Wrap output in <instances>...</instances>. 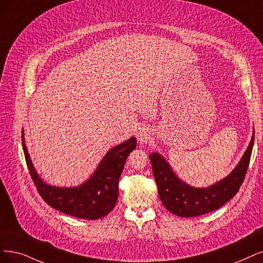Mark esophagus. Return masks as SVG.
Returning a JSON list of instances; mask_svg holds the SVG:
<instances>
[{
	"label": "esophagus",
	"mask_w": 263,
	"mask_h": 263,
	"mask_svg": "<svg viewBox=\"0 0 263 263\" xmlns=\"http://www.w3.org/2000/svg\"><path fill=\"white\" fill-rule=\"evenodd\" d=\"M135 137H137V139L140 143H142V144L146 143L149 140L151 131L148 128H146V126H141V128H139L137 130V132H135Z\"/></svg>",
	"instance_id": "obj_1"
}]
</instances>
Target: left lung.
I'll use <instances>...</instances> for the list:
<instances>
[{
    "label": "left lung",
    "mask_w": 263,
    "mask_h": 263,
    "mask_svg": "<svg viewBox=\"0 0 263 263\" xmlns=\"http://www.w3.org/2000/svg\"><path fill=\"white\" fill-rule=\"evenodd\" d=\"M255 133L244 156L230 176L206 189H196L181 181L161 155L152 153L149 160L163 206L179 217H198L217 210L236 195L244 182L254 146Z\"/></svg>",
    "instance_id": "obj_1"
}]
</instances>
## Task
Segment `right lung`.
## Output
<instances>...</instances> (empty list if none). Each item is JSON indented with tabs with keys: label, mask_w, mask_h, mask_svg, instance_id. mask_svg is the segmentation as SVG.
Masks as SVG:
<instances>
[{
	"label": "right lung",
	"mask_w": 263,
	"mask_h": 263,
	"mask_svg": "<svg viewBox=\"0 0 263 263\" xmlns=\"http://www.w3.org/2000/svg\"><path fill=\"white\" fill-rule=\"evenodd\" d=\"M22 141L29 173L43 200L66 215L87 220L103 218L114 209L118 199V181L125 160L137 147V139L133 137L107 153L92 177L81 185L55 187L44 183L34 170L26 147L24 132Z\"/></svg>",
	"instance_id": "right-lung-1"
}]
</instances>
